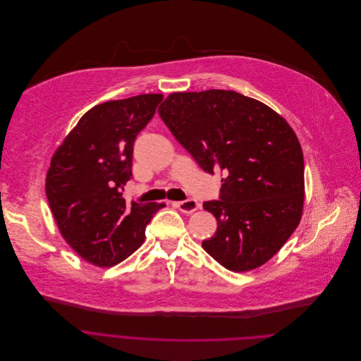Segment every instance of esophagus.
I'll return each mask as SVG.
<instances>
[{"instance_id":"obj_1","label":"esophagus","mask_w":361,"mask_h":361,"mask_svg":"<svg viewBox=\"0 0 361 361\" xmlns=\"http://www.w3.org/2000/svg\"><path fill=\"white\" fill-rule=\"evenodd\" d=\"M175 206L183 212V213H193L197 209H200V204L195 200V199H188V200H182V202H176Z\"/></svg>"}]
</instances>
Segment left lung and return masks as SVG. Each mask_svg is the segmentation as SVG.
Instances as JSON below:
<instances>
[{
    "label": "left lung",
    "mask_w": 361,
    "mask_h": 361,
    "mask_svg": "<svg viewBox=\"0 0 361 361\" xmlns=\"http://www.w3.org/2000/svg\"><path fill=\"white\" fill-rule=\"evenodd\" d=\"M158 112L204 172L226 173L221 199L203 203L218 229L202 247L238 273L269 262L303 214L305 159L292 126L266 104L225 90L173 92Z\"/></svg>",
    "instance_id": "left-lung-1"
}]
</instances>
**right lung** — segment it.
<instances>
[{"instance_id":"obj_1","label":"right lung","mask_w":361,"mask_h":361,"mask_svg":"<svg viewBox=\"0 0 361 361\" xmlns=\"http://www.w3.org/2000/svg\"><path fill=\"white\" fill-rule=\"evenodd\" d=\"M161 94L108 101L78 121L51 158L45 193L65 242L94 266L111 267L140 247L165 203H126L136 135L152 119Z\"/></svg>"}]
</instances>
